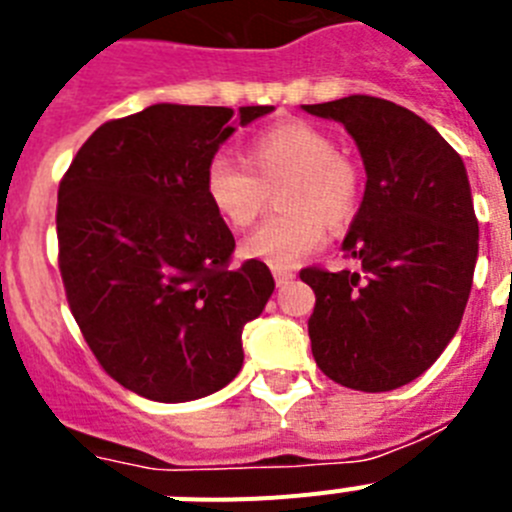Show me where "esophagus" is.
<instances>
[{"label": "esophagus", "mask_w": 512, "mask_h": 512, "mask_svg": "<svg viewBox=\"0 0 512 512\" xmlns=\"http://www.w3.org/2000/svg\"><path fill=\"white\" fill-rule=\"evenodd\" d=\"M274 279H277V284L279 287H284V284H289L292 282V279H295V274H292V271L289 269H282V266H274Z\"/></svg>", "instance_id": "1"}]
</instances>
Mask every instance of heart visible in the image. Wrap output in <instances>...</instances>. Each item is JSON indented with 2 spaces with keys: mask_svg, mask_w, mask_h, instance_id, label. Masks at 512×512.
Returning a JSON list of instances; mask_svg holds the SVG:
<instances>
[{
  "mask_svg": "<svg viewBox=\"0 0 512 512\" xmlns=\"http://www.w3.org/2000/svg\"><path fill=\"white\" fill-rule=\"evenodd\" d=\"M279 187L277 205L243 253L271 266H292L318 251L325 225L351 223L361 202V174L336 140L310 122L287 120L248 143L246 166L217 153L205 166V194L212 210L235 230L251 228Z\"/></svg>",
  "mask_w": 512,
  "mask_h": 512,
  "instance_id": "heart-1",
  "label": "heart"
}]
</instances>
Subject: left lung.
Segmentation results:
<instances>
[{
  "label": "left lung",
  "instance_id": "8db88e82",
  "mask_svg": "<svg viewBox=\"0 0 512 512\" xmlns=\"http://www.w3.org/2000/svg\"><path fill=\"white\" fill-rule=\"evenodd\" d=\"M341 122L359 146L366 189L343 253L359 271L307 266L312 356L333 382L390 392L428 369L459 330L479 228L467 169L433 125L366 94L302 104Z\"/></svg>",
  "mask_w": 512,
  "mask_h": 512
}]
</instances>
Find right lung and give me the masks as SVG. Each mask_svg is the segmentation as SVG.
Wrapping results in <instances>:
<instances>
[{
	"label": "right lung",
	"mask_w": 512,
	"mask_h": 512,
	"mask_svg": "<svg viewBox=\"0 0 512 512\" xmlns=\"http://www.w3.org/2000/svg\"><path fill=\"white\" fill-rule=\"evenodd\" d=\"M274 107H241L248 125ZM230 107L151 104L104 122L58 187L66 300L102 369L156 402L223 390L241 333L274 292L269 266H230L235 238L205 194V166L233 135Z\"/></svg>",
	"instance_id": "add662e5"
}]
</instances>
